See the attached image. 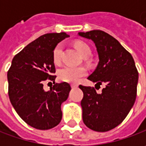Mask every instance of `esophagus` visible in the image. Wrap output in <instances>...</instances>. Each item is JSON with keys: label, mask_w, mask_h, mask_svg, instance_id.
I'll use <instances>...</instances> for the list:
<instances>
[{"label": "esophagus", "mask_w": 146, "mask_h": 146, "mask_svg": "<svg viewBox=\"0 0 146 146\" xmlns=\"http://www.w3.org/2000/svg\"><path fill=\"white\" fill-rule=\"evenodd\" d=\"M77 87H78V84H71V88H76Z\"/></svg>", "instance_id": "34e87169"}]
</instances>
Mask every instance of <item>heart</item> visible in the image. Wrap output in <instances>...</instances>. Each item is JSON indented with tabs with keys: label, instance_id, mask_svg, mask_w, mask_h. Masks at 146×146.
I'll return each instance as SVG.
<instances>
[{
	"label": "heart",
	"instance_id": "obj_1",
	"mask_svg": "<svg viewBox=\"0 0 146 146\" xmlns=\"http://www.w3.org/2000/svg\"><path fill=\"white\" fill-rule=\"evenodd\" d=\"M76 47L83 57L87 58L91 54V48L86 43L78 41L76 43ZM63 45L58 44L53 51V60L54 63L60 64L62 58ZM87 70L84 66H66L58 71V77L61 80L71 84H77L84 76L86 75Z\"/></svg>",
	"mask_w": 146,
	"mask_h": 146
}]
</instances>
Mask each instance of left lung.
I'll return each mask as SVG.
<instances>
[{"instance_id": "1", "label": "left lung", "mask_w": 146, "mask_h": 146, "mask_svg": "<svg viewBox=\"0 0 146 146\" xmlns=\"http://www.w3.org/2000/svg\"><path fill=\"white\" fill-rule=\"evenodd\" d=\"M79 36L93 40L99 57L97 68L88 79L106 84L101 93L93 87L79 86L84 93L83 121L93 131L107 132L124 120L135 103L137 69L131 53L108 33L93 30Z\"/></svg>"}]
</instances>
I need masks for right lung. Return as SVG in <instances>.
Returning <instances> with one entry per match:
<instances>
[{
	"label": "right lung",
	"instance_id": "add662e5",
	"mask_svg": "<svg viewBox=\"0 0 146 146\" xmlns=\"http://www.w3.org/2000/svg\"><path fill=\"white\" fill-rule=\"evenodd\" d=\"M67 36L60 32L37 38L14 56L8 70L10 102L20 118L34 128L48 130L62 120L61 105L67 99L71 88L66 82H54L53 51ZM47 80L53 81L54 86L45 91L43 84Z\"/></svg>",
	"mask_w": 146,
	"mask_h": 146
}]
</instances>
